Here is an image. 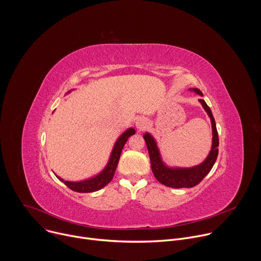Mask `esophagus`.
Returning <instances> with one entry per match:
<instances>
[{"label":"esophagus","instance_id":"obj_1","mask_svg":"<svg viewBox=\"0 0 261 261\" xmlns=\"http://www.w3.org/2000/svg\"><path fill=\"white\" fill-rule=\"evenodd\" d=\"M135 125H136V128L138 129V130H143V129H145L146 128V126H147V122H146V120L145 119H143V118H140V119H138L137 121H136V123H135Z\"/></svg>","mask_w":261,"mask_h":261}]
</instances>
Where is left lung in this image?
I'll list each match as a JSON object with an SVG mask.
<instances>
[{
    "label": "left lung",
    "instance_id": "left-lung-1",
    "mask_svg": "<svg viewBox=\"0 0 261 261\" xmlns=\"http://www.w3.org/2000/svg\"><path fill=\"white\" fill-rule=\"evenodd\" d=\"M189 91L194 92L199 96H203L200 90L198 89H189ZM200 104L202 105L205 113L207 114L211 124H212V131H213V138H212V147L206 158L198 165L192 167H178V166H169L167 165L161 156L159 146L157 143L156 138L148 132L143 134V138L146 143V147L150 155L151 160V167L152 171L162 185L167 186L170 188H192L194 186L198 185L203 177L211 171L213 168L217 157H218V146H219V137L216 127V122L213 117L212 110L205 103L203 99H198Z\"/></svg>",
    "mask_w": 261,
    "mask_h": 261
}]
</instances>
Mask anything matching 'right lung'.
<instances>
[{
    "instance_id": "1",
    "label": "right lung",
    "mask_w": 261,
    "mask_h": 261,
    "mask_svg": "<svg viewBox=\"0 0 261 261\" xmlns=\"http://www.w3.org/2000/svg\"><path fill=\"white\" fill-rule=\"evenodd\" d=\"M73 90L74 89H72L71 91H73ZM71 91H68L66 93V95L71 93ZM134 134H135V130L133 128H128L118 137V139L116 140V142L114 144L113 150H111V153H110V156L108 158L106 165L99 173H97L91 177H88V178H85L82 180H76V181L65 180L64 178L60 177L59 175H57L55 173L56 176L61 181H63L67 186V187H69L71 190L75 191V192L90 193V192H95V191L102 189L107 184L110 182L111 179H113L116 169H117V166H118V163H119V160H120V156H121L123 147H124L125 143L127 142L128 138Z\"/></svg>"
}]
</instances>
